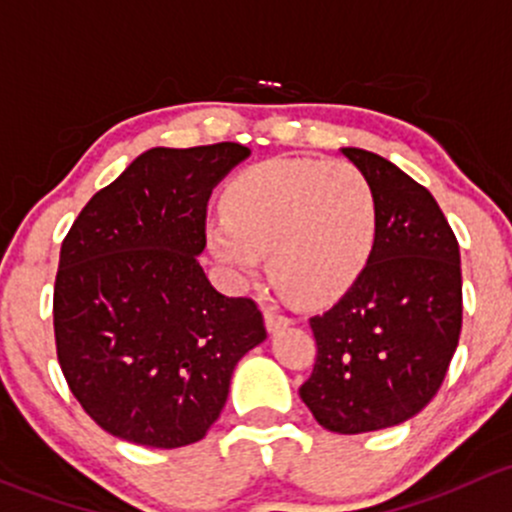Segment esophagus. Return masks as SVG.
<instances>
[{"mask_svg":"<svg viewBox=\"0 0 512 512\" xmlns=\"http://www.w3.org/2000/svg\"><path fill=\"white\" fill-rule=\"evenodd\" d=\"M263 320H266V328L271 330V333H276V330L288 328V325H291V318H288V315H283L281 310H276V308L263 310Z\"/></svg>","mask_w":512,"mask_h":512,"instance_id":"34e87169","label":"esophagus"}]
</instances>
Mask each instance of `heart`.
I'll use <instances>...</instances> for the list:
<instances>
[{
  "mask_svg": "<svg viewBox=\"0 0 512 512\" xmlns=\"http://www.w3.org/2000/svg\"><path fill=\"white\" fill-rule=\"evenodd\" d=\"M224 219L209 226V246L236 281H251L268 256L278 291L320 305L340 298L370 263L379 199L350 162L276 157L231 179Z\"/></svg>",
  "mask_w": 512,
  "mask_h": 512,
  "instance_id": "heart-1",
  "label": "heart"
}]
</instances>
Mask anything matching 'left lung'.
Masks as SVG:
<instances>
[{
    "label": "left lung",
    "instance_id": "8db88e82",
    "mask_svg": "<svg viewBox=\"0 0 512 512\" xmlns=\"http://www.w3.org/2000/svg\"><path fill=\"white\" fill-rule=\"evenodd\" d=\"M342 155L377 189V244L350 291L310 318L318 355L298 392L320 426L365 434L439 392L461 335V254L429 189L374 152Z\"/></svg>",
    "mask_w": 512,
    "mask_h": 512
}]
</instances>
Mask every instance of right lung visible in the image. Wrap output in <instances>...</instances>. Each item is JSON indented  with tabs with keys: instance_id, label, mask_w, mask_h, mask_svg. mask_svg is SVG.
I'll return each instance as SVG.
<instances>
[{
	"instance_id": "obj_1",
	"label": "right lung",
	"mask_w": 512,
	"mask_h": 512,
	"mask_svg": "<svg viewBox=\"0 0 512 512\" xmlns=\"http://www.w3.org/2000/svg\"><path fill=\"white\" fill-rule=\"evenodd\" d=\"M239 142L152 147L91 197L61 244L54 335L63 377L118 439L179 449L204 439L236 362L266 340L251 298L204 276L207 202Z\"/></svg>"
}]
</instances>
